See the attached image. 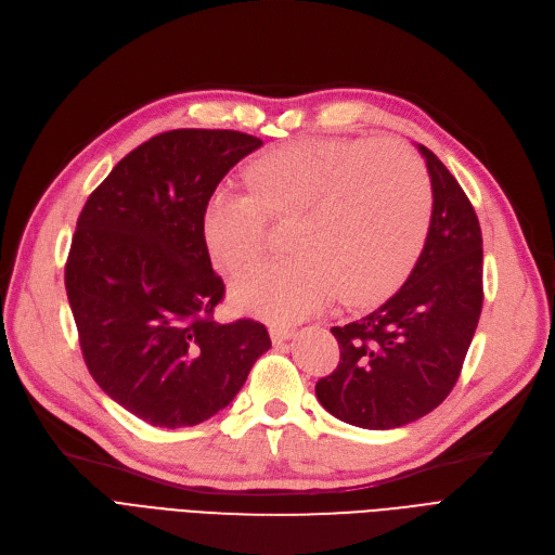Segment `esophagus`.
<instances>
[{
	"label": "esophagus",
	"instance_id": "esophagus-1",
	"mask_svg": "<svg viewBox=\"0 0 555 555\" xmlns=\"http://www.w3.org/2000/svg\"><path fill=\"white\" fill-rule=\"evenodd\" d=\"M293 335H295V331L287 328V326H272V328H270V337H272L274 345H281V343H285V340H291Z\"/></svg>",
	"mask_w": 555,
	"mask_h": 555
}]
</instances>
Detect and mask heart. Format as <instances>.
Instances as JSON below:
<instances>
[{
	"mask_svg": "<svg viewBox=\"0 0 555 555\" xmlns=\"http://www.w3.org/2000/svg\"><path fill=\"white\" fill-rule=\"evenodd\" d=\"M251 192L220 188L202 231L210 256L237 272L254 262L272 222H293L295 254L237 276L233 304L270 322H295L335 293L345 306L390 295L426 243L433 185L420 156L395 140H312L258 158Z\"/></svg>",
	"mask_w": 555,
	"mask_h": 555,
	"instance_id": "obj_1",
	"label": "heart"
}]
</instances>
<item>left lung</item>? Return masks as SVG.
Here are the masks:
<instances>
[{
    "label": "left lung",
    "mask_w": 555,
    "mask_h": 555,
    "mask_svg": "<svg viewBox=\"0 0 555 555\" xmlns=\"http://www.w3.org/2000/svg\"><path fill=\"white\" fill-rule=\"evenodd\" d=\"M433 185L424 249L399 291L363 320L333 326L340 365L315 385L347 424L388 430L438 408L461 376L483 306V237L461 183L417 144Z\"/></svg>",
    "instance_id": "1"
}]
</instances>
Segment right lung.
Segmentation results:
<instances>
[{
    "instance_id": "obj_1",
    "label": "right lung",
    "mask_w": 555,
    "mask_h": 555,
    "mask_svg": "<svg viewBox=\"0 0 555 555\" xmlns=\"http://www.w3.org/2000/svg\"><path fill=\"white\" fill-rule=\"evenodd\" d=\"M262 140L177 129L142 142L88 197L65 264L83 360L142 422L195 426L227 408L272 347L254 320L218 324L224 297L202 231L208 197Z\"/></svg>"
}]
</instances>
